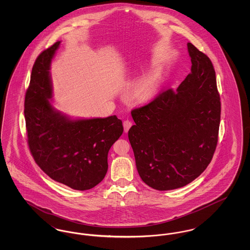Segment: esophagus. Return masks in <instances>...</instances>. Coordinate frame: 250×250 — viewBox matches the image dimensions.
<instances>
[{
  "label": "esophagus",
  "instance_id": "esophagus-1",
  "mask_svg": "<svg viewBox=\"0 0 250 250\" xmlns=\"http://www.w3.org/2000/svg\"><path fill=\"white\" fill-rule=\"evenodd\" d=\"M131 126H132V122H130L129 120H126V121L124 122V129H125V133L128 132Z\"/></svg>",
  "mask_w": 250,
  "mask_h": 250
}]
</instances>
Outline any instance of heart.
I'll return each mask as SVG.
<instances>
[{
  "mask_svg": "<svg viewBox=\"0 0 250 250\" xmlns=\"http://www.w3.org/2000/svg\"><path fill=\"white\" fill-rule=\"evenodd\" d=\"M154 83H155V80L154 79H149L142 84L141 93H142L143 97H149L150 95H152L153 89H154Z\"/></svg>",
  "mask_w": 250,
  "mask_h": 250,
  "instance_id": "b5f03b06",
  "label": "heart"
}]
</instances>
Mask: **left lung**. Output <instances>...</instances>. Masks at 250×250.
<instances>
[{
	"label": "left lung",
	"mask_w": 250,
	"mask_h": 250,
	"mask_svg": "<svg viewBox=\"0 0 250 250\" xmlns=\"http://www.w3.org/2000/svg\"><path fill=\"white\" fill-rule=\"evenodd\" d=\"M191 73L176 90L159 93L131 111L128 131L138 172L156 190L183 188L199 177L214 155L221 103L210 58L188 43Z\"/></svg>",
	"instance_id": "left-lung-1"
}]
</instances>
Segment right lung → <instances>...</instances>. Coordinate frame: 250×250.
<instances>
[{
	"mask_svg": "<svg viewBox=\"0 0 250 250\" xmlns=\"http://www.w3.org/2000/svg\"><path fill=\"white\" fill-rule=\"evenodd\" d=\"M59 42L43 50L34 63L24 100L29 149L50 178L76 190H88L107 173V153L124 127L116 115L71 120L52 107L50 62Z\"/></svg>",
	"mask_w": 250,
	"mask_h": 250,
	"instance_id": "right-lung-1",
	"label": "right lung"
}]
</instances>
